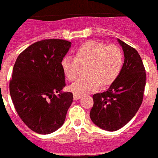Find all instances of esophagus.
<instances>
[{
  "mask_svg": "<svg viewBox=\"0 0 158 158\" xmlns=\"http://www.w3.org/2000/svg\"><path fill=\"white\" fill-rule=\"evenodd\" d=\"M80 97H81V96H80V95L74 94V99H75V100H79V99H80Z\"/></svg>",
  "mask_w": 158,
  "mask_h": 158,
  "instance_id": "obj_1",
  "label": "esophagus"
}]
</instances>
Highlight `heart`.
Listing matches in <instances>:
<instances>
[{"label": "heart", "mask_w": 158, "mask_h": 158, "mask_svg": "<svg viewBox=\"0 0 158 158\" xmlns=\"http://www.w3.org/2000/svg\"><path fill=\"white\" fill-rule=\"evenodd\" d=\"M79 66H86V78L79 79L69 87L74 94L85 95L100 88L112 84L120 75L123 66V55L119 47L106 45L98 41L83 44L75 51V58L61 59V67L69 81L76 79Z\"/></svg>", "instance_id": "heart-1"}]
</instances>
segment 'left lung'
Wrapping results in <instances>:
<instances>
[{
  "label": "left lung",
  "instance_id": "obj_1",
  "mask_svg": "<svg viewBox=\"0 0 158 158\" xmlns=\"http://www.w3.org/2000/svg\"><path fill=\"white\" fill-rule=\"evenodd\" d=\"M124 53L120 75L107 91L92 96L90 118L97 127L114 131L131 121L143 101L146 74L136 50L118 39Z\"/></svg>",
  "mask_w": 158,
  "mask_h": 158
}]
</instances>
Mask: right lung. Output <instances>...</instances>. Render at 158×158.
Returning a JSON list of instances; mask_svg holds the SVG:
<instances>
[{"label":"right lung","instance_id":"right-lung-1","mask_svg":"<svg viewBox=\"0 0 158 158\" xmlns=\"http://www.w3.org/2000/svg\"><path fill=\"white\" fill-rule=\"evenodd\" d=\"M71 43L58 39L35 42L19 55L10 82V97L24 123L38 134H50L63 125L73 102L61 61ZM56 93H59L56 95Z\"/></svg>","mask_w":158,"mask_h":158}]
</instances>
